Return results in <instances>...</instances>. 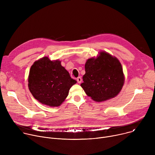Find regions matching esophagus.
Here are the masks:
<instances>
[{
	"mask_svg": "<svg viewBox=\"0 0 155 155\" xmlns=\"http://www.w3.org/2000/svg\"><path fill=\"white\" fill-rule=\"evenodd\" d=\"M81 80H82V79H81V78L80 77H78L77 78V82H78V83H80L81 82Z\"/></svg>",
	"mask_w": 155,
	"mask_h": 155,
	"instance_id": "esophagus-1",
	"label": "esophagus"
}]
</instances>
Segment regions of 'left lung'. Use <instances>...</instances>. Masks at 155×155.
<instances>
[{
    "label": "left lung",
    "mask_w": 155,
    "mask_h": 155,
    "mask_svg": "<svg viewBox=\"0 0 155 155\" xmlns=\"http://www.w3.org/2000/svg\"><path fill=\"white\" fill-rule=\"evenodd\" d=\"M80 85L86 94L97 102L115 97L124 81L122 66L115 57L101 52L97 58L87 59Z\"/></svg>",
    "instance_id": "1"
}]
</instances>
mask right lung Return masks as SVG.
Returning a JSON list of instances; mask_svg holds the SVG:
<instances>
[{
  "label": "right lung",
  "mask_w": 155,
  "mask_h": 155,
  "mask_svg": "<svg viewBox=\"0 0 155 155\" xmlns=\"http://www.w3.org/2000/svg\"><path fill=\"white\" fill-rule=\"evenodd\" d=\"M32 96L43 104L58 107L67 97L70 88L77 83L61 65L44 57L31 66L28 78Z\"/></svg>",
  "instance_id": "right-lung-1"
}]
</instances>
